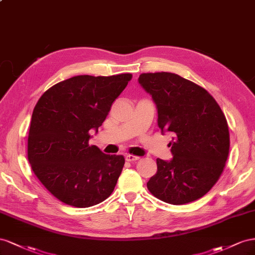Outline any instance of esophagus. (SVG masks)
I'll use <instances>...</instances> for the list:
<instances>
[{
	"label": "esophagus",
	"instance_id": "esophagus-1",
	"mask_svg": "<svg viewBox=\"0 0 255 255\" xmlns=\"http://www.w3.org/2000/svg\"><path fill=\"white\" fill-rule=\"evenodd\" d=\"M139 159H140V157L133 156V155H127L126 156V160H127V161H129V162H134V161H136V160H139Z\"/></svg>",
	"mask_w": 255,
	"mask_h": 255
}]
</instances>
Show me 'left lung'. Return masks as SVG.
Segmentation results:
<instances>
[{
  "label": "left lung",
  "mask_w": 255,
  "mask_h": 255,
  "mask_svg": "<svg viewBox=\"0 0 255 255\" xmlns=\"http://www.w3.org/2000/svg\"><path fill=\"white\" fill-rule=\"evenodd\" d=\"M139 83L157 107L161 132H172L170 161L157 159L147 189L173 205L205 195L221 176L230 150L227 119L210 94L171 72L142 74Z\"/></svg>",
  "instance_id": "obj_1"
}]
</instances>
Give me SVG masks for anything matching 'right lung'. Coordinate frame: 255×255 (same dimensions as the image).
I'll return each mask as SVG.
<instances>
[{
	"label": "right lung",
	"mask_w": 255,
	"mask_h": 255,
	"mask_svg": "<svg viewBox=\"0 0 255 255\" xmlns=\"http://www.w3.org/2000/svg\"><path fill=\"white\" fill-rule=\"evenodd\" d=\"M131 78V74L72 77L50 87L36 104L27 139L28 162L47 190L65 204L91 207L113 192L125 158L90 145V131L98 132Z\"/></svg>",
	"instance_id": "obj_1"
}]
</instances>
